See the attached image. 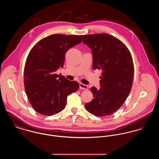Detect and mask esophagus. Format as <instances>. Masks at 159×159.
Masks as SVG:
<instances>
[{
    "label": "esophagus",
    "mask_w": 159,
    "mask_h": 159,
    "mask_svg": "<svg viewBox=\"0 0 159 159\" xmlns=\"http://www.w3.org/2000/svg\"><path fill=\"white\" fill-rule=\"evenodd\" d=\"M80 88L81 89H83V90H87L88 89V86H87L86 84H84L83 83H80Z\"/></svg>",
    "instance_id": "esophagus-1"
}]
</instances>
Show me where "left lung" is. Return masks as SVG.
I'll list each match as a JSON object with an SVG mask.
<instances>
[{
	"label": "left lung",
	"mask_w": 159,
	"mask_h": 159,
	"mask_svg": "<svg viewBox=\"0 0 159 159\" xmlns=\"http://www.w3.org/2000/svg\"><path fill=\"white\" fill-rule=\"evenodd\" d=\"M83 43L92 50L93 69L102 71L101 88H90L93 98L85 107L98 117L111 116L124 104L131 90L134 72L131 54L125 43L107 33L84 35Z\"/></svg>",
	"instance_id": "1"
}]
</instances>
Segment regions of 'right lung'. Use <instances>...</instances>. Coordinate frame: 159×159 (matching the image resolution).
Segmentation results:
<instances>
[{
  "label": "right lung",
  "mask_w": 159,
  "mask_h": 159,
  "mask_svg": "<svg viewBox=\"0 0 159 159\" xmlns=\"http://www.w3.org/2000/svg\"><path fill=\"white\" fill-rule=\"evenodd\" d=\"M83 35L55 34L44 38L31 48L24 68V87L29 101L35 111L51 116L66 107L67 96L79 89L56 71L63 67L66 52L81 43Z\"/></svg>",
  "instance_id": "obj_1"
}]
</instances>
